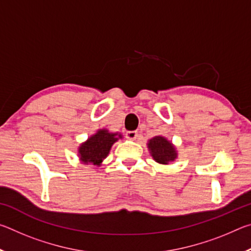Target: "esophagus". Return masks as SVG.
Listing matches in <instances>:
<instances>
[{
  "instance_id": "1",
  "label": "esophagus",
  "mask_w": 251,
  "mask_h": 251,
  "mask_svg": "<svg viewBox=\"0 0 251 251\" xmlns=\"http://www.w3.org/2000/svg\"><path fill=\"white\" fill-rule=\"evenodd\" d=\"M126 138L129 139V141H134V139H136V137H137V131L136 130H128L126 131Z\"/></svg>"
}]
</instances>
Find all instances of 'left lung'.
Returning a JSON list of instances; mask_svg holds the SVG:
<instances>
[{
  "label": "left lung",
  "instance_id": "1",
  "mask_svg": "<svg viewBox=\"0 0 251 251\" xmlns=\"http://www.w3.org/2000/svg\"><path fill=\"white\" fill-rule=\"evenodd\" d=\"M148 150L155 161L163 165H167L174 161L177 157L176 148L173 144L163 136H155L147 144Z\"/></svg>",
  "mask_w": 251,
  "mask_h": 251
}]
</instances>
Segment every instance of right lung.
<instances>
[{
  "mask_svg": "<svg viewBox=\"0 0 251 251\" xmlns=\"http://www.w3.org/2000/svg\"><path fill=\"white\" fill-rule=\"evenodd\" d=\"M122 138L121 134L109 133L107 129H100L91 136L78 148L79 159L84 164H93L100 166L112 148L113 144Z\"/></svg>",
  "mask_w": 251,
  "mask_h": 251,
  "instance_id": "1",
  "label": "right lung"
}]
</instances>
